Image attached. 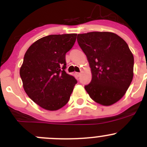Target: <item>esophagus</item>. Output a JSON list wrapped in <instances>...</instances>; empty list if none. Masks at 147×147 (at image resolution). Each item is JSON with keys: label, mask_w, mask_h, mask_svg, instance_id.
Here are the masks:
<instances>
[{"label": "esophagus", "mask_w": 147, "mask_h": 147, "mask_svg": "<svg viewBox=\"0 0 147 147\" xmlns=\"http://www.w3.org/2000/svg\"><path fill=\"white\" fill-rule=\"evenodd\" d=\"M75 75H76L77 78H79V77L80 76V72H76V73H75Z\"/></svg>", "instance_id": "esophagus-1"}]
</instances>
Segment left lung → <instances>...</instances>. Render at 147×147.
I'll return each mask as SVG.
<instances>
[{"mask_svg": "<svg viewBox=\"0 0 147 147\" xmlns=\"http://www.w3.org/2000/svg\"><path fill=\"white\" fill-rule=\"evenodd\" d=\"M78 42L87 56L92 80L84 89L94 102L105 106L124 95L133 79L134 56L127 42L110 32L78 34Z\"/></svg>", "mask_w": 147, "mask_h": 147, "instance_id": "8db88e82", "label": "left lung"}]
</instances>
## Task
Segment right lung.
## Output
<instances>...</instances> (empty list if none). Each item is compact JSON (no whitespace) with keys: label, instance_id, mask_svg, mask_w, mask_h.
<instances>
[{"label":"right lung","instance_id":"right-lung-1","mask_svg":"<svg viewBox=\"0 0 147 147\" xmlns=\"http://www.w3.org/2000/svg\"><path fill=\"white\" fill-rule=\"evenodd\" d=\"M77 34L50 35L35 41L25 54L20 69L28 97L43 109L55 111L69 100L78 81L65 72V54Z\"/></svg>","mask_w":147,"mask_h":147}]
</instances>
